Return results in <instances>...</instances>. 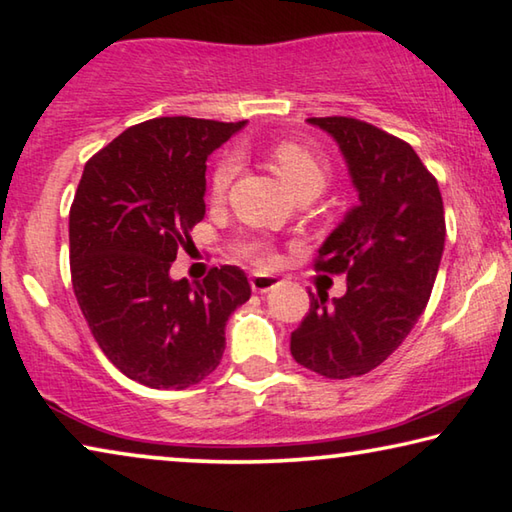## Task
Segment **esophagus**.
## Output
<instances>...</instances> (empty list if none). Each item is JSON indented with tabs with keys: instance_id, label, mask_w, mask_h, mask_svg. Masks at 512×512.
Listing matches in <instances>:
<instances>
[{
	"instance_id": "obj_1",
	"label": "esophagus",
	"mask_w": 512,
	"mask_h": 512,
	"mask_svg": "<svg viewBox=\"0 0 512 512\" xmlns=\"http://www.w3.org/2000/svg\"><path fill=\"white\" fill-rule=\"evenodd\" d=\"M280 284H282V280L277 275H259V273L250 275V289H253L255 293H266L275 287H280Z\"/></svg>"
}]
</instances>
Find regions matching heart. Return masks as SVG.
I'll list each match as a JSON object with an SVG mask.
<instances>
[{
  "mask_svg": "<svg viewBox=\"0 0 512 512\" xmlns=\"http://www.w3.org/2000/svg\"><path fill=\"white\" fill-rule=\"evenodd\" d=\"M271 160L275 164L277 173L284 178V183H287L298 196L307 192L318 194L329 178L327 164L320 160L309 146L300 144L296 140L275 142L271 146ZM237 169H239V160L237 155L232 153L223 155V158L216 162V167L212 171V180H210L212 198H221L225 192H228L232 178L237 176ZM241 255L259 266H271L275 262V250L268 244H259V241L241 246Z\"/></svg>",
  "mask_w": 512,
  "mask_h": 512,
  "instance_id": "b5f03b06",
  "label": "heart"
}]
</instances>
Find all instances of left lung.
I'll use <instances>...</instances> for the list:
<instances>
[{
	"mask_svg": "<svg viewBox=\"0 0 512 512\" xmlns=\"http://www.w3.org/2000/svg\"><path fill=\"white\" fill-rule=\"evenodd\" d=\"M339 144L359 205L318 248L316 271L345 273V296L309 293L291 354L329 379L366 375L400 348L427 307L445 248L436 178L400 137L354 117H311Z\"/></svg>",
	"mask_w": 512,
	"mask_h": 512,
	"instance_id": "1",
	"label": "left lung"
}]
</instances>
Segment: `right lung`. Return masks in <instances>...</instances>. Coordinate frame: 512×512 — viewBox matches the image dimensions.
<instances>
[{"mask_svg": "<svg viewBox=\"0 0 512 512\" xmlns=\"http://www.w3.org/2000/svg\"><path fill=\"white\" fill-rule=\"evenodd\" d=\"M246 121L158 117L85 162L69 210L72 287L103 354L128 379L183 391L219 366L225 323L250 298L239 266L203 282L171 262L205 216L207 155Z\"/></svg>", "mask_w": 512, "mask_h": 512, "instance_id": "obj_1", "label": "right lung"}]
</instances>
